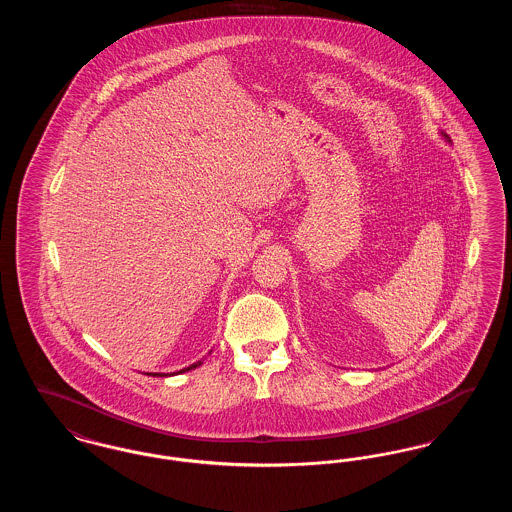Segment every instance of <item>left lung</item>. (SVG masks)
Here are the masks:
<instances>
[{
  "label": "left lung",
  "mask_w": 512,
  "mask_h": 512,
  "mask_svg": "<svg viewBox=\"0 0 512 512\" xmlns=\"http://www.w3.org/2000/svg\"><path fill=\"white\" fill-rule=\"evenodd\" d=\"M443 138H445V140H449V138H447V134H443ZM449 142H451V140H449Z\"/></svg>",
  "instance_id": "obj_1"
}]
</instances>
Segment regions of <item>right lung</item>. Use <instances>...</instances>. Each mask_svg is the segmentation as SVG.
Instances as JSON below:
<instances>
[{"instance_id": "add662e5", "label": "right lung", "mask_w": 512, "mask_h": 512, "mask_svg": "<svg viewBox=\"0 0 512 512\" xmlns=\"http://www.w3.org/2000/svg\"><path fill=\"white\" fill-rule=\"evenodd\" d=\"M201 365V361H197L194 365L188 366V368H182V370H178V372H174V374H182V372H188V370H194L195 366ZM147 376H172V374H163V372H146Z\"/></svg>"}]
</instances>
